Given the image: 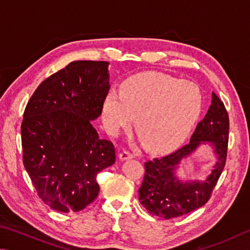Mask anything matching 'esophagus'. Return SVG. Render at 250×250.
I'll list each match as a JSON object with an SVG mask.
<instances>
[{
    "mask_svg": "<svg viewBox=\"0 0 250 250\" xmlns=\"http://www.w3.org/2000/svg\"><path fill=\"white\" fill-rule=\"evenodd\" d=\"M120 160H122V161H125V160H128V159H133L134 158V155L133 154H130L129 151H123V152H121L120 154Z\"/></svg>",
    "mask_w": 250,
    "mask_h": 250,
    "instance_id": "esophagus-1",
    "label": "esophagus"
}]
</instances>
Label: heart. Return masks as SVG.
<instances>
[{
    "label": "heart",
    "mask_w": 250,
    "mask_h": 250,
    "mask_svg": "<svg viewBox=\"0 0 250 250\" xmlns=\"http://www.w3.org/2000/svg\"><path fill=\"white\" fill-rule=\"evenodd\" d=\"M202 92L198 84L160 72L130 77L122 90L112 89L102 104V122L106 132L116 136L134 121L139 138L148 149L165 151L185 141L202 109Z\"/></svg>",
    "instance_id": "1"
}]
</instances>
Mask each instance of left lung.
Segmentation results:
<instances>
[{"label":"left lung","instance_id":"left-lung-1","mask_svg":"<svg viewBox=\"0 0 250 250\" xmlns=\"http://www.w3.org/2000/svg\"><path fill=\"white\" fill-rule=\"evenodd\" d=\"M229 121L224 104L212 92L211 105L196 125L190 143L168 156L145 163V177L139 188V201L150 214L165 220L179 217L208 202L224 169ZM208 146L214 165L205 179L189 181L178 177L181 165L201 146Z\"/></svg>","mask_w":250,"mask_h":250}]
</instances>
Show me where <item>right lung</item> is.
I'll return each instance as SVG.
<instances>
[{
    "mask_svg": "<svg viewBox=\"0 0 250 250\" xmlns=\"http://www.w3.org/2000/svg\"><path fill=\"white\" fill-rule=\"evenodd\" d=\"M107 61L79 60L42 81L21 123L23 163L43 203L81 211L98 196L96 177L115 163L111 142L92 126L109 91Z\"/></svg>",
    "mask_w": 250,
    "mask_h": 250,
    "instance_id": "add662e5",
    "label": "right lung"
}]
</instances>
